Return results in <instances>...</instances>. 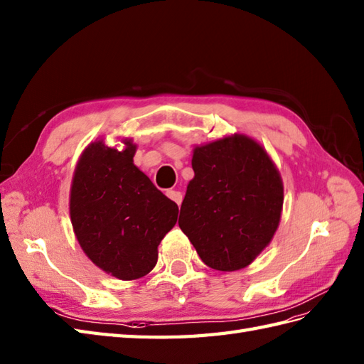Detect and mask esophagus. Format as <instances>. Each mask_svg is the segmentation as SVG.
I'll return each instance as SVG.
<instances>
[{
    "label": "esophagus",
    "instance_id": "esophagus-1",
    "mask_svg": "<svg viewBox=\"0 0 364 364\" xmlns=\"http://www.w3.org/2000/svg\"><path fill=\"white\" fill-rule=\"evenodd\" d=\"M166 196L170 198L171 200H174L177 205H181L182 203V199H183V196H182V193L181 191H177V190H170V191H166Z\"/></svg>",
    "mask_w": 364,
    "mask_h": 364
}]
</instances>
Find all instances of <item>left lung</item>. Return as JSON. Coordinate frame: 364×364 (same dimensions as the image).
<instances>
[{"instance_id": "8db88e82", "label": "left lung", "mask_w": 364, "mask_h": 364, "mask_svg": "<svg viewBox=\"0 0 364 364\" xmlns=\"http://www.w3.org/2000/svg\"><path fill=\"white\" fill-rule=\"evenodd\" d=\"M179 227L208 267L235 272L252 264L272 241L284 188L267 151L235 134L196 146Z\"/></svg>"}]
</instances>
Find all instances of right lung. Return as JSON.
Segmentation results:
<instances>
[{"mask_svg": "<svg viewBox=\"0 0 364 364\" xmlns=\"http://www.w3.org/2000/svg\"><path fill=\"white\" fill-rule=\"evenodd\" d=\"M122 149L92 141L80 156L69 213L77 241L97 267L129 281L157 262V247L174 227L177 203L159 191L132 162L136 145Z\"/></svg>", "mask_w": 364, "mask_h": 364, "instance_id": "add662e5", "label": "right lung"}]
</instances>
